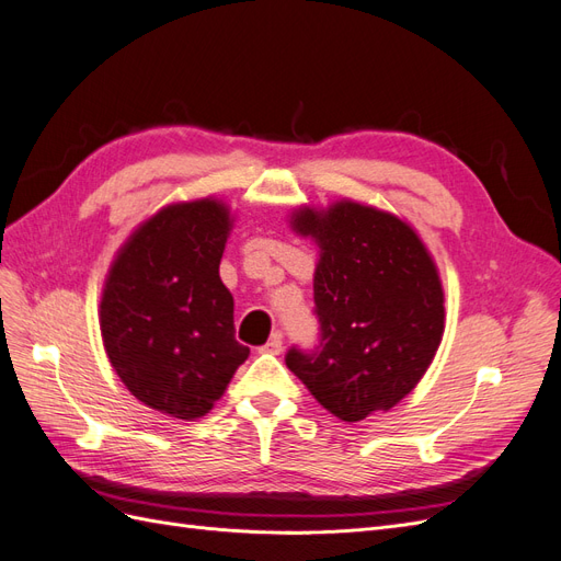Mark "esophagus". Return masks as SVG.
Listing matches in <instances>:
<instances>
[{
  "label": "esophagus",
  "mask_w": 561,
  "mask_h": 561,
  "mask_svg": "<svg viewBox=\"0 0 561 561\" xmlns=\"http://www.w3.org/2000/svg\"><path fill=\"white\" fill-rule=\"evenodd\" d=\"M280 351H283V336H280V332L271 334L268 342L260 348V353H271V355H278Z\"/></svg>",
  "instance_id": "obj_1"
}]
</instances>
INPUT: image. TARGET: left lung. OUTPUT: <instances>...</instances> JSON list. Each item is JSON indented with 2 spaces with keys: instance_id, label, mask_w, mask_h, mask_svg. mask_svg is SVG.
Returning <instances> with one entry per match:
<instances>
[{
  "instance_id": "8db88e82",
  "label": "left lung",
  "mask_w": 561,
  "mask_h": 561,
  "mask_svg": "<svg viewBox=\"0 0 561 561\" xmlns=\"http://www.w3.org/2000/svg\"><path fill=\"white\" fill-rule=\"evenodd\" d=\"M290 229L318 248L320 348L287 367L336 419L388 412L426 375L445 334L439 271L407 219L351 198L299 206Z\"/></svg>"
}]
</instances>
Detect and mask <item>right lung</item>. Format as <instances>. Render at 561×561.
Listing matches in <instances>:
<instances>
[{
    "label": "right lung",
    "instance_id": "obj_1",
    "mask_svg": "<svg viewBox=\"0 0 561 561\" xmlns=\"http://www.w3.org/2000/svg\"><path fill=\"white\" fill-rule=\"evenodd\" d=\"M231 208L206 196L168 203L116 250L100 295L103 346L122 383L149 410L206 416L245 363L219 260Z\"/></svg>",
    "mask_w": 561,
    "mask_h": 561
}]
</instances>
